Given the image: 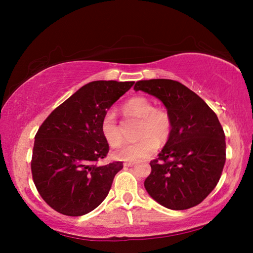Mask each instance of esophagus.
Wrapping results in <instances>:
<instances>
[{
    "label": "esophagus",
    "mask_w": 253,
    "mask_h": 253,
    "mask_svg": "<svg viewBox=\"0 0 253 253\" xmlns=\"http://www.w3.org/2000/svg\"><path fill=\"white\" fill-rule=\"evenodd\" d=\"M136 162H124V167H133Z\"/></svg>",
    "instance_id": "obj_1"
}]
</instances>
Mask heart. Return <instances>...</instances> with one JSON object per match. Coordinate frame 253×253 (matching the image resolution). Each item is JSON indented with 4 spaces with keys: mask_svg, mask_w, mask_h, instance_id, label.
<instances>
[{
    "mask_svg": "<svg viewBox=\"0 0 253 253\" xmlns=\"http://www.w3.org/2000/svg\"><path fill=\"white\" fill-rule=\"evenodd\" d=\"M127 113L140 117V140L124 143L113 152L117 160L138 161L146 159L158 148V140L165 141L171 132V119L164 109L155 108L153 102L145 96H136L126 103ZM101 132L107 143L115 147L122 141V132L113 109L105 113L101 121Z\"/></svg>",
    "mask_w": 253,
    "mask_h": 253,
    "instance_id": "heart-1",
    "label": "heart"
}]
</instances>
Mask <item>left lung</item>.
I'll use <instances>...</instances> for the list:
<instances>
[{"instance_id":"left-lung-1","label":"left lung","mask_w":253,"mask_h":253,"mask_svg":"<svg viewBox=\"0 0 253 253\" xmlns=\"http://www.w3.org/2000/svg\"><path fill=\"white\" fill-rule=\"evenodd\" d=\"M164 103L171 119V132L145 189L167 209L181 211L198 205L213 191L226 162V137L216 114L181 83L150 79L134 84Z\"/></svg>"}]
</instances>
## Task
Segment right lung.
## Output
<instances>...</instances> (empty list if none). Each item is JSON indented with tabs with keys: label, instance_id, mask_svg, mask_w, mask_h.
Returning a JSON list of instances; mask_svg holds the SVG:
<instances>
[{
	"label": "right lung",
	"instance_id": "1",
	"mask_svg": "<svg viewBox=\"0 0 253 253\" xmlns=\"http://www.w3.org/2000/svg\"><path fill=\"white\" fill-rule=\"evenodd\" d=\"M134 82L95 81L54 109L34 138L31 169L42 199L56 212L81 216L108 195L122 162L98 166L109 146L101 132L105 113Z\"/></svg>",
	"mask_w": 253,
	"mask_h": 253
}]
</instances>
